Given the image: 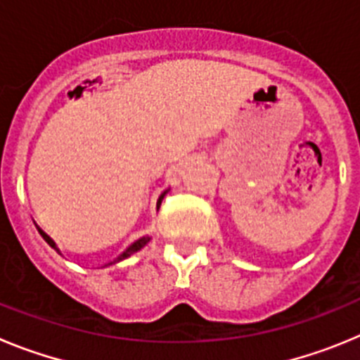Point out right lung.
Listing matches in <instances>:
<instances>
[{"instance_id":"right-lung-1","label":"right lung","mask_w":360,"mask_h":360,"mask_svg":"<svg viewBox=\"0 0 360 360\" xmlns=\"http://www.w3.org/2000/svg\"><path fill=\"white\" fill-rule=\"evenodd\" d=\"M169 191V189H167ZM167 191H164V193H162L160 196H158V202H157V211L158 209H160V203H162V200H164V196L167 195ZM41 234H43V238H44V241H46V243L50 245V247H53V249H56V243H53L52 240H50L49 236H46V234H44V232H41ZM151 240V236H142V238H139V240H135L133 241L131 245H129V247H126V249L122 250V252L119 254V256L115 257V259H113V262H110L108 263V265H115V263H119V262H122V259H126V257H129L131 256V254H135V252H139V250L142 249V247H146V245H148V241ZM106 265V266H108Z\"/></svg>"}]
</instances>
